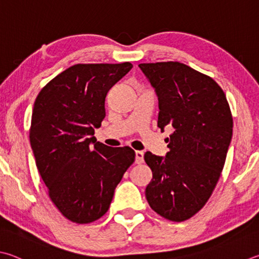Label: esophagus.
I'll return each instance as SVG.
<instances>
[{"mask_svg":"<svg viewBox=\"0 0 259 259\" xmlns=\"http://www.w3.org/2000/svg\"><path fill=\"white\" fill-rule=\"evenodd\" d=\"M135 155H136V163H137V164L143 163V161H144V152L137 150V152L135 153Z\"/></svg>","mask_w":259,"mask_h":259,"instance_id":"esophagus-1","label":"esophagus"}]
</instances>
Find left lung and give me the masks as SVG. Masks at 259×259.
<instances>
[{
    "mask_svg": "<svg viewBox=\"0 0 259 259\" xmlns=\"http://www.w3.org/2000/svg\"><path fill=\"white\" fill-rule=\"evenodd\" d=\"M158 96L157 126H172L165 157L146 152L153 172L146 199L162 218L182 222L204 207L223 170L233 119L223 89L180 62L140 63Z\"/></svg>",
    "mask_w": 259,
    "mask_h": 259,
    "instance_id": "obj_1",
    "label": "left lung"
}]
</instances>
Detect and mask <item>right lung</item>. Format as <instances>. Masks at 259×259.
Here are the masks:
<instances>
[{"instance_id": "right-lung-1", "label": "right lung", "mask_w": 259, "mask_h": 259, "mask_svg": "<svg viewBox=\"0 0 259 259\" xmlns=\"http://www.w3.org/2000/svg\"><path fill=\"white\" fill-rule=\"evenodd\" d=\"M131 68L130 62L74 64L36 97L29 130L36 166L52 203L73 223L101 219L135 162L128 146L109 147L94 137L107 93Z\"/></svg>"}]
</instances>
